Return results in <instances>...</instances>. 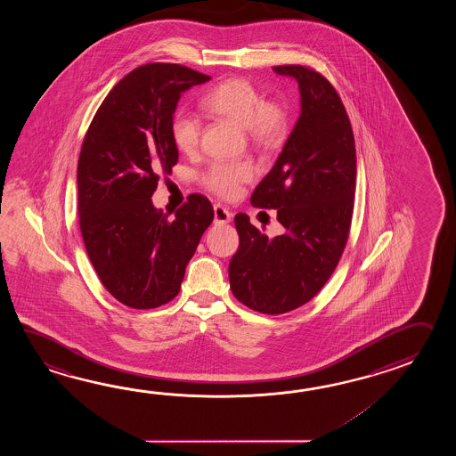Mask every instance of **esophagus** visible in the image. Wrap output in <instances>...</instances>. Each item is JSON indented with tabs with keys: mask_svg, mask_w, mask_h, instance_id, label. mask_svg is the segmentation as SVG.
Masks as SVG:
<instances>
[{
	"mask_svg": "<svg viewBox=\"0 0 456 456\" xmlns=\"http://www.w3.org/2000/svg\"><path fill=\"white\" fill-rule=\"evenodd\" d=\"M215 224H224L232 222V214L224 205H214Z\"/></svg>",
	"mask_w": 456,
	"mask_h": 456,
	"instance_id": "34e87169",
	"label": "esophagus"
}]
</instances>
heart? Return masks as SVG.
<instances>
[{"mask_svg":"<svg viewBox=\"0 0 456 456\" xmlns=\"http://www.w3.org/2000/svg\"><path fill=\"white\" fill-rule=\"evenodd\" d=\"M204 107L212 114L224 117L244 126L254 143L275 145L287 130V116L281 104L264 101L249 81L232 77L220 83L204 97ZM202 124L197 117L179 110L171 120V136L175 148L192 153L200 142ZM254 167L248 161H216L207 169L204 183L212 192L232 199L240 185L252 179Z\"/></svg>","mask_w":456,"mask_h":456,"instance_id":"obj_1","label":"heart"}]
</instances>
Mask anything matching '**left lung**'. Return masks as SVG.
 Masks as SVG:
<instances>
[{"instance_id":"1","label":"left lung","mask_w":456,"mask_h":456,"mask_svg":"<svg viewBox=\"0 0 456 456\" xmlns=\"http://www.w3.org/2000/svg\"><path fill=\"white\" fill-rule=\"evenodd\" d=\"M273 71L298 83L301 112L251 204L275 208L285 232L269 238L236 215L240 248L228 267L232 295L264 314L298 308L330 281L349 238L357 175L349 116L330 81L301 65Z\"/></svg>"}]
</instances>
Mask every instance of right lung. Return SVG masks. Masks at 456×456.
Masks as SVG:
<instances>
[{"label":"right lung","instance_id":"1","mask_svg":"<svg viewBox=\"0 0 456 456\" xmlns=\"http://www.w3.org/2000/svg\"><path fill=\"white\" fill-rule=\"evenodd\" d=\"M208 79L175 63L138 67L107 94L81 146L77 212L87 256L107 291L135 310L175 298L214 222L204 195H189L175 218L151 202L159 175L179 158L171 120L181 94Z\"/></svg>","mask_w":456,"mask_h":456}]
</instances>
